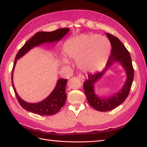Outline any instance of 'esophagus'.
<instances>
[{
  "label": "esophagus",
  "mask_w": 147,
  "mask_h": 147,
  "mask_svg": "<svg viewBox=\"0 0 147 147\" xmlns=\"http://www.w3.org/2000/svg\"><path fill=\"white\" fill-rule=\"evenodd\" d=\"M78 77L80 78V79L82 81H83L84 80H85V77H84V76L83 74H79L78 75Z\"/></svg>",
  "instance_id": "34e87169"
}]
</instances>
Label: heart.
Masks as SVG:
<instances>
[{
  "label": "heart",
  "mask_w": 147,
  "mask_h": 147,
  "mask_svg": "<svg viewBox=\"0 0 147 147\" xmlns=\"http://www.w3.org/2000/svg\"><path fill=\"white\" fill-rule=\"evenodd\" d=\"M111 51L109 40L103 36L83 34L69 39L64 43L63 51L68 57L76 60L77 66L82 71L94 72L107 64ZM64 66L69 61L61 58Z\"/></svg>",
  "instance_id": "obj_1"
}]
</instances>
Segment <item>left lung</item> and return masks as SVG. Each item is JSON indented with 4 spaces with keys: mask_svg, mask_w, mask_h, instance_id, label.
I'll list each match as a JSON object with an SVG mask.
<instances>
[{
    "mask_svg": "<svg viewBox=\"0 0 147 147\" xmlns=\"http://www.w3.org/2000/svg\"><path fill=\"white\" fill-rule=\"evenodd\" d=\"M106 35L111 44V55L107 65L101 72L88 74V79L83 84L85 94L88 103L99 111H108L113 110L123 103L127 98L134 77L130 54L117 37L109 33ZM115 63H120L125 71L127 79L121 89L109 97H100L95 92V85L106 71Z\"/></svg>",
    "mask_w": 147,
    "mask_h": 147,
    "instance_id": "obj_1",
    "label": "left lung"
}]
</instances>
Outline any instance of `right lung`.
<instances>
[{
  "label": "right lung",
  "instance_id": "obj_1",
  "mask_svg": "<svg viewBox=\"0 0 147 147\" xmlns=\"http://www.w3.org/2000/svg\"><path fill=\"white\" fill-rule=\"evenodd\" d=\"M69 31V28H64L57 29L52 32H37L32 37L27 40L17 54L15 57L14 63H13L11 76L12 84L17 99L20 106L24 110L39 115L49 116L56 114L65 103L67 98L65 90L67 80L63 79V78L58 80L55 88L48 96L38 103H32L23 100L17 93L13 82V74L17 61L24 56L30 49L34 47L39 46L44 44L57 43Z\"/></svg>",
  "mask_w": 147,
  "mask_h": 147
}]
</instances>
